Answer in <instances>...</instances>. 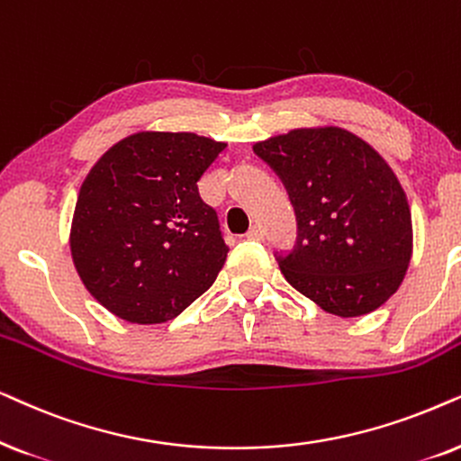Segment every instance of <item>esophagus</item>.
<instances>
[{
	"instance_id": "34e87169",
	"label": "esophagus",
	"mask_w": 461,
	"mask_h": 461,
	"mask_svg": "<svg viewBox=\"0 0 461 461\" xmlns=\"http://www.w3.org/2000/svg\"><path fill=\"white\" fill-rule=\"evenodd\" d=\"M247 238H250V240H263V238H266V231H263L261 225H253L247 231Z\"/></svg>"
}]
</instances>
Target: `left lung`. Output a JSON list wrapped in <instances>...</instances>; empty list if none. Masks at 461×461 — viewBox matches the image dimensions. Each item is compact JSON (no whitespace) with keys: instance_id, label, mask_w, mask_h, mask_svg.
<instances>
[{"instance_id":"obj_1","label":"left lung","mask_w":461,"mask_h":461,"mask_svg":"<svg viewBox=\"0 0 461 461\" xmlns=\"http://www.w3.org/2000/svg\"><path fill=\"white\" fill-rule=\"evenodd\" d=\"M253 149L297 214L293 253L276 255L288 285L341 318L388 302L413 253L409 202L388 162L339 126L294 128Z\"/></svg>"}]
</instances>
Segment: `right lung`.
<instances>
[{"label":"right lung","instance_id":"add662e5","mask_svg":"<svg viewBox=\"0 0 461 461\" xmlns=\"http://www.w3.org/2000/svg\"><path fill=\"white\" fill-rule=\"evenodd\" d=\"M225 143L137 132L98 158L79 189L71 257L92 297L122 321L168 322L208 291L227 257L198 181Z\"/></svg>","mask_w":461,"mask_h":461}]
</instances>
